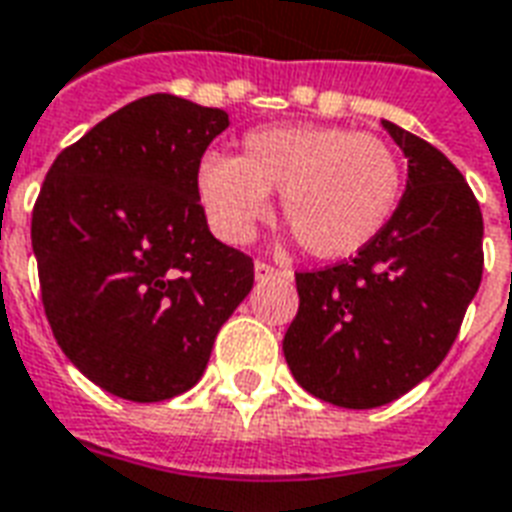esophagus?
<instances>
[{
  "mask_svg": "<svg viewBox=\"0 0 512 512\" xmlns=\"http://www.w3.org/2000/svg\"><path fill=\"white\" fill-rule=\"evenodd\" d=\"M288 271H282V268L271 266V263H263V260H257L255 263V279L257 282H266V279H274V277H285Z\"/></svg>",
  "mask_w": 512,
  "mask_h": 512,
  "instance_id": "34e87169",
  "label": "esophagus"
}]
</instances>
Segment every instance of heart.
Wrapping results in <instances>:
<instances>
[{
	"label": "heart",
	"mask_w": 512,
	"mask_h": 512,
	"mask_svg": "<svg viewBox=\"0 0 512 512\" xmlns=\"http://www.w3.org/2000/svg\"><path fill=\"white\" fill-rule=\"evenodd\" d=\"M282 194V216L315 257L340 260L365 249L392 219L403 167L378 136L343 126H268L249 131L241 158L205 153L197 194L216 233L241 244Z\"/></svg>",
	"instance_id": "1"
}]
</instances>
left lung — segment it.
<instances>
[{"mask_svg": "<svg viewBox=\"0 0 512 512\" xmlns=\"http://www.w3.org/2000/svg\"><path fill=\"white\" fill-rule=\"evenodd\" d=\"M408 158L406 194L359 255L299 271L282 351L293 378L332 406L376 408L428 378L483 279V213L441 150L384 120Z\"/></svg>", "mask_w": 512, "mask_h": 512, "instance_id": "obj_1", "label": "left lung"}]
</instances>
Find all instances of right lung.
Returning a JSON list of instances; mask_svg holds the SVG:
<instances>
[{"mask_svg": "<svg viewBox=\"0 0 512 512\" xmlns=\"http://www.w3.org/2000/svg\"><path fill=\"white\" fill-rule=\"evenodd\" d=\"M227 112L156 93L54 158L32 211L54 340L106 392L156 403L197 384L222 323L255 282L216 241L197 194Z\"/></svg>", "mask_w": 512, "mask_h": 512, "instance_id": "obj_1", "label": "right lung"}]
</instances>
